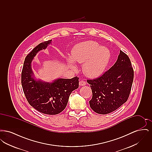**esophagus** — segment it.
I'll list each match as a JSON object with an SVG mask.
<instances>
[{"label":"esophagus","mask_w":152,"mask_h":152,"mask_svg":"<svg viewBox=\"0 0 152 152\" xmlns=\"http://www.w3.org/2000/svg\"><path fill=\"white\" fill-rule=\"evenodd\" d=\"M86 85V83L83 81V80H81L79 82V86H84Z\"/></svg>","instance_id":"1"}]
</instances>
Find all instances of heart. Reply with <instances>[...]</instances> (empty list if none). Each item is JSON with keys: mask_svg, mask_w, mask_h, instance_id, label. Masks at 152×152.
Returning <instances> with one entry per match:
<instances>
[{"mask_svg": "<svg viewBox=\"0 0 152 152\" xmlns=\"http://www.w3.org/2000/svg\"><path fill=\"white\" fill-rule=\"evenodd\" d=\"M110 59V52L105 47L93 40L76 44L72 50L71 57L66 58L71 69L76 70L75 62L83 64V71L90 78H96L105 72Z\"/></svg>", "mask_w": 152, "mask_h": 152, "instance_id": "heart-1", "label": "heart"}]
</instances>
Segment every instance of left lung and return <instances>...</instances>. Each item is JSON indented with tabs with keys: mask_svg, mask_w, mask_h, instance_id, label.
<instances>
[{
	"mask_svg": "<svg viewBox=\"0 0 152 152\" xmlns=\"http://www.w3.org/2000/svg\"><path fill=\"white\" fill-rule=\"evenodd\" d=\"M134 72L129 57L120 51L115 64L101 77L88 80L92 89L91 109L106 115L115 111L127 101L133 81Z\"/></svg>",
	"mask_w": 152,
	"mask_h": 152,
	"instance_id": "left-lung-1",
	"label": "left lung"
}]
</instances>
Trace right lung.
<instances>
[{
    "instance_id": "obj_1",
    "label": "right lung",
    "mask_w": 152,
    "mask_h": 152,
    "mask_svg": "<svg viewBox=\"0 0 152 152\" xmlns=\"http://www.w3.org/2000/svg\"><path fill=\"white\" fill-rule=\"evenodd\" d=\"M52 40L37 45L26 57L22 72V85L29 104L39 112L47 115H57L65 108L69 95L79 88V77L71 79L58 78L52 82L37 79L31 67L36 54L45 50Z\"/></svg>"
}]
</instances>
